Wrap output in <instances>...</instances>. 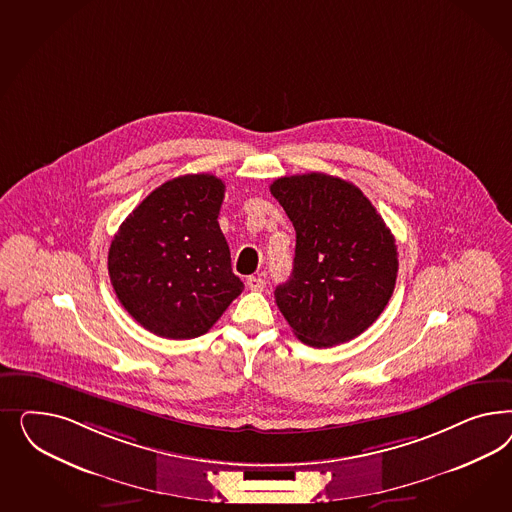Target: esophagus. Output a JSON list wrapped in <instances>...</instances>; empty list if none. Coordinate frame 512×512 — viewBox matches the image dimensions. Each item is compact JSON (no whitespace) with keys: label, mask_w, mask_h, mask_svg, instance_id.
I'll return each instance as SVG.
<instances>
[{"label":"esophagus","mask_w":512,"mask_h":512,"mask_svg":"<svg viewBox=\"0 0 512 512\" xmlns=\"http://www.w3.org/2000/svg\"><path fill=\"white\" fill-rule=\"evenodd\" d=\"M248 287L251 291H263L266 287V281L261 276H249Z\"/></svg>","instance_id":"esophagus-1"}]
</instances>
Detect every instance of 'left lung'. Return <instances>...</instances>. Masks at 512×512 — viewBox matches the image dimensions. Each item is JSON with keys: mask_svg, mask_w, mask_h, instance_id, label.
Masks as SVG:
<instances>
[{"mask_svg": "<svg viewBox=\"0 0 512 512\" xmlns=\"http://www.w3.org/2000/svg\"><path fill=\"white\" fill-rule=\"evenodd\" d=\"M293 221L295 264L276 304L296 338L332 347L383 313L398 274L396 240L370 199L336 176L308 172L270 186Z\"/></svg>", "mask_w": 512, "mask_h": 512, "instance_id": "left-lung-1", "label": "left lung"}]
</instances>
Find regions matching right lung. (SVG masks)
<instances>
[{"label": "right lung", "mask_w": 512, "mask_h": 512, "mask_svg": "<svg viewBox=\"0 0 512 512\" xmlns=\"http://www.w3.org/2000/svg\"><path fill=\"white\" fill-rule=\"evenodd\" d=\"M223 197L225 184L214 174L172 178L114 234L110 283L127 313L155 336L206 334L244 289L217 223Z\"/></svg>", "instance_id": "add662e5"}]
</instances>
